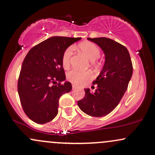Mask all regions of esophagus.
<instances>
[{
	"instance_id": "esophagus-1",
	"label": "esophagus",
	"mask_w": 155,
	"mask_h": 155,
	"mask_svg": "<svg viewBox=\"0 0 155 155\" xmlns=\"http://www.w3.org/2000/svg\"><path fill=\"white\" fill-rule=\"evenodd\" d=\"M72 87H73V89H76V88H77V86H76V85H74V84H73L72 85Z\"/></svg>"
}]
</instances>
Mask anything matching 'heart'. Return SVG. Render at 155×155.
<instances>
[{"label":"heart","instance_id":"b5f03b06","mask_svg":"<svg viewBox=\"0 0 155 155\" xmlns=\"http://www.w3.org/2000/svg\"><path fill=\"white\" fill-rule=\"evenodd\" d=\"M79 49L82 51L85 56L88 58L91 62L97 60L101 56L100 49L95 45V44L90 41H84L79 44ZM73 53L72 47L68 48L65 51L62 58V63L64 68H68L70 65V59ZM92 77V74L87 71H80L78 70H72L68 73L67 79L71 82L75 84H81L85 81L90 79Z\"/></svg>","mask_w":155,"mask_h":155}]
</instances>
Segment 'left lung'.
Masks as SVG:
<instances>
[{
  "label": "left lung",
  "instance_id": "8db88e82",
  "mask_svg": "<svg viewBox=\"0 0 155 155\" xmlns=\"http://www.w3.org/2000/svg\"><path fill=\"white\" fill-rule=\"evenodd\" d=\"M87 39L101 47L105 62L93 82L95 91L84 89L85 96L77 104L87 114L101 117L111 113L120 102L132 77L133 65L128 50L122 44L104 37Z\"/></svg>",
  "mask_w": 155,
  "mask_h": 155
}]
</instances>
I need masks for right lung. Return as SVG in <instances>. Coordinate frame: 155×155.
I'll use <instances>...</instances> for the list:
<instances>
[{
  "mask_svg": "<svg viewBox=\"0 0 155 155\" xmlns=\"http://www.w3.org/2000/svg\"><path fill=\"white\" fill-rule=\"evenodd\" d=\"M81 38L53 36L28 51L18 80V93L25 113L38 124L50 122L58 113L59 99L72 90L65 81L62 63L65 51ZM58 81L59 84L56 83Z\"/></svg>",
  "mask_w": 155,
  "mask_h": 155,
  "instance_id": "add662e5",
  "label": "right lung"
}]
</instances>
